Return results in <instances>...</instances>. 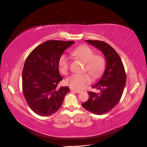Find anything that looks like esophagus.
<instances>
[{"label":"esophagus","instance_id":"obj_1","mask_svg":"<svg viewBox=\"0 0 147 147\" xmlns=\"http://www.w3.org/2000/svg\"><path fill=\"white\" fill-rule=\"evenodd\" d=\"M70 90L71 91H74V92H77V93H80L81 92V91L80 90H75V89H73V88H70Z\"/></svg>","mask_w":147,"mask_h":147}]
</instances>
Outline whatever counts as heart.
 <instances>
[{"instance_id":"obj_1","label":"heart","mask_w":147,"mask_h":147,"mask_svg":"<svg viewBox=\"0 0 147 147\" xmlns=\"http://www.w3.org/2000/svg\"><path fill=\"white\" fill-rule=\"evenodd\" d=\"M72 54L85 63L84 70H87L94 78L99 77L104 69L105 61L103 57L99 55H94L92 49L86 45L75 48ZM58 65L62 74L64 75L68 74L70 61L65 55H62L60 56ZM65 82L73 88L81 90L91 82V78L87 74H72L66 78Z\"/></svg>"}]
</instances>
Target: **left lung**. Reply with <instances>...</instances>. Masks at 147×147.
<instances>
[{
	"label": "left lung",
	"instance_id": "8db88e82",
	"mask_svg": "<svg viewBox=\"0 0 147 147\" xmlns=\"http://www.w3.org/2000/svg\"><path fill=\"white\" fill-rule=\"evenodd\" d=\"M103 53L106 67L99 80L92 86L98 92L90 91L87 101L82 104L89 112L101 115L110 112L118 103L126 82V75L120 57L108 43L99 40H86Z\"/></svg>",
	"mask_w": 147,
	"mask_h": 147
}]
</instances>
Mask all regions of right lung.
Here are the masks:
<instances>
[{"label":"right lung","mask_w":147,"mask_h":147,"mask_svg":"<svg viewBox=\"0 0 147 147\" xmlns=\"http://www.w3.org/2000/svg\"><path fill=\"white\" fill-rule=\"evenodd\" d=\"M74 41L48 40L32 51L22 72L24 96L33 112L42 117L55 113L63 104L68 86L57 87L63 80L59 74L60 56Z\"/></svg>","instance_id":"obj_1"}]
</instances>
